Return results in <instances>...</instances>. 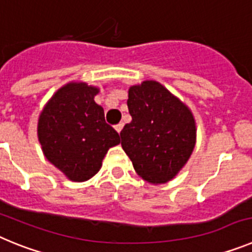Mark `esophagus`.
I'll return each mask as SVG.
<instances>
[{
	"mask_svg": "<svg viewBox=\"0 0 252 252\" xmlns=\"http://www.w3.org/2000/svg\"><path fill=\"white\" fill-rule=\"evenodd\" d=\"M122 127H124V124H119V125H116V126H115V130L120 133V132H121Z\"/></svg>",
	"mask_w": 252,
	"mask_h": 252,
	"instance_id": "esophagus-1",
	"label": "esophagus"
}]
</instances>
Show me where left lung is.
<instances>
[{
	"label": "left lung",
	"instance_id": "obj_1",
	"mask_svg": "<svg viewBox=\"0 0 252 252\" xmlns=\"http://www.w3.org/2000/svg\"><path fill=\"white\" fill-rule=\"evenodd\" d=\"M132 121L121 131V145L135 171L150 184L174 179L186 166L197 142L192 111L157 81L128 88Z\"/></svg>",
	"mask_w": 252,
	"mask_h": 252
}]
</instances>
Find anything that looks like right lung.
Masks as SVG:
<instances>
[{"label": "right lung", "mask_w": 252, "mask_h": 252, "mask_svg": "<svg viewBox=\"0 0 252 252\" xmlns=\"http://www.w3.org/2000/svg\"><path fill=\"white\" fill-rule=\"evenodd\" d=\"M98 92L86 82H69L51 95L37 120L44 157L72 182L94 177L107 151L120 144L119 133L94 102Z\"/></svg>", "instance_id": "obj_1"}]
</instances>
